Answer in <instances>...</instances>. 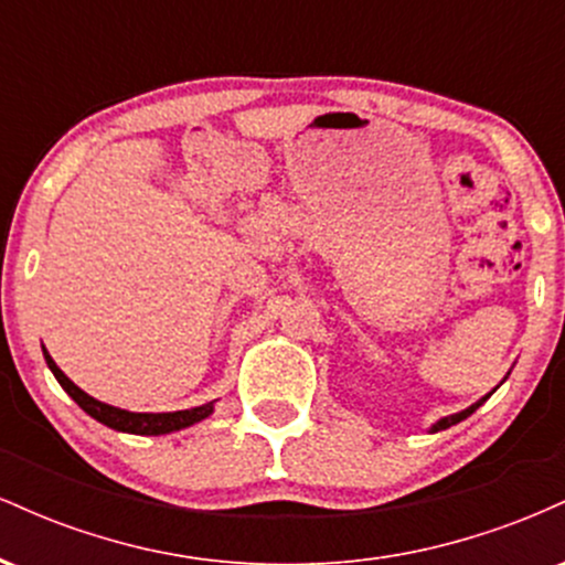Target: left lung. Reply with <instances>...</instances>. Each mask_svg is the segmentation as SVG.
I'll list each match as a JSON object with an SVG mask.
<instances>
[{
  "label": "left lung",
  "instance_id": "8db88e82",
  "mask_svg": "<svg viewBox=\"0 0 565 565\" xmlns=\"http://www.w3.org/2000/svg\"><path fill=\"white\" fill-rule=\"evenodd\" d=\"M494 391H497V387H494ZM494 391H491V393H494ZM491 393H489V395H491ZM489 395H483V398H481V401H476V404H472V406H468V408H465V412L449 414V417L438 419V423H436V425H433V427H430V430H433V433H438V430H446V427H451V425L462 423V419H468V417H470V414H472V412H476V408H478V406H483V401H486V398H489Z\"/></svg>",
  "mask_w": 565,
  "mask_h": 565
}]
</instances>
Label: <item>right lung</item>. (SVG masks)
I'll return each instance as SVG.
<instances>
[{"instance_id":"right-lung-1","label":"right lung","mask_w":565,"mask_h":565,"mask_svg":"<svg viewBox=\"0 0 565 565\" xmlns=\"http://www.w3.org/2000/svg\"><path fill=\"white\" fill-rule=\"evenodd\" d=\"M42 353H44V361H47L50 372H53L55 380L61 382L63 391H66L71 398H74L76 404H79L84 412L89 414V417L97 419V423H103L106 427H111V430L132 433V436H164V433H174V430H183V427L196 425V423H201V419H206L212 412H215V401H210V404H204V406L183 408V412H164V414L127 412V408L108 406V404H103V401L93 398V395L84 393L82 387H76L74 382H71L66 374L57 369L53 355H50L47 350L42 348Z\"/></svg>"}]
</instances>
